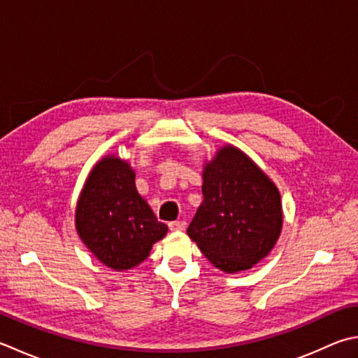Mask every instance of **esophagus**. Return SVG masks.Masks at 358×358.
Returning a JSON list of instances; mask_svg holds the SVG:
<instances>
[{
	"label": "esophagus",
	"instance_id": "obj_1",
	"mask_svg": "<svg viewBox=\"0 0 358 358\" xmlns=\"http://www.w3.org/2000/svg\"><path fill=\"white\" fill-rule=\"evenodd\" d=\"M186 228V222L185 220H175L169 223V229L171 231H183Z\"/></svg>",
	"mask_w": 358,
	"mask_h": 358
}]
</instances>
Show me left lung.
I'll return each instance as SVG.
<instances>
[{"label": "left lung", "mask_w": 358, "mask_h": 358, "mask_svg": "<svg viewBox=\"0 0 358 358\" xmlns=\"http://www.w3.org/2000/svg\"><path fill=\"white\" fill-rule=\"evenodd\" d=\"M201 194L187 236L214 267L243 271L270 253L282 229V203L276 185L253 159L223 145L203 166Z\"/></svg>", "instance_id": "left-lung-1"}]
</instances>
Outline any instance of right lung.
<instances>
[{
  "label": "right lung",
  "mask_w": 358,
  "mask_h": 358,
  "mask_svg": "<svg viewBox=\"0 0 358 358\" xmlns=\"http://www.w3.org/2000/svg\"><path fill=\"white\" fill-rule=\"evenodd\" d=\"M76 229L97 261L116 271L145 261L153 243L167 234L138 194L135 171L116 155L91 169L76 208Z\"/></svg>",
  "instance_id": "add662e5"
}]
</instances>
